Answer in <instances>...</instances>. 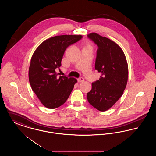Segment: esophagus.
<instances>
[{"label":"esophagus","mask_w":156,"mask_h":156,"mask_svg":"<svg viewBox=\"0 0 156 156\" xmlns=\"http://www.w3.org/2000/svg\"><path fill=\"white\" fill-rule=\"evenodd\" d=\"M77 80H78V82H80H80H82L84 81V79H83V78H82V77L80 78H78Z\"/></svg>","instance_id":"34e87169"}]
</instances>
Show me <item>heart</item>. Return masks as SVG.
I'll return each instance as SVG.
<instances>
[{"instance_id":"1","label":"heart","mask_w":156,"mask_h":156,"mask_svg":"<svg viewBox=\"0 0 156 156\" xmlns=\"http://www.w3.org/2000/svg\"><path fill=\"white\" fill-rule=\"evenodd\" d=\"M86 47H90V44L87 45Z\"/></svg>"}]
</instances>
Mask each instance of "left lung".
I'll return each mask as SVG.
<instances>
[{"label":"left lung","mask_w":156,"mask_h":156,"mask_svg":"<svg viewBox=\"0 0 156 156\" xmlns=\"http://www.w3.org/2000/svg\"><path fill=\"white\" fill-rule=\"evenodd\" d=\"M88 37L98 46L95 69L102 75L87 93L89 104L101 112L109 109L123 94L128 80L126 56L119 45L96 33Z\"/></svg>","instance_id":"obj_1"}]
</instances>
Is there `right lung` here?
Segmentation results:
<instances>
[{"label":"right lung","mask_w":156,"mask_h":156,"mask_svg":"<svg viewBox=\"0 0 156 156\" xmlns=\"http://www.w3.org/2000/svg\"><path fill=\"white\" fill-rule=\"evenodd\" d=\"M81 35H61L44 40L33 53L29 69V79L33 91L40 102L48 109L64 104L77 80L58 76L55 69L67 47L81 39Z\"/></svg>","instance_id":"obj_1"}]
</instances>
